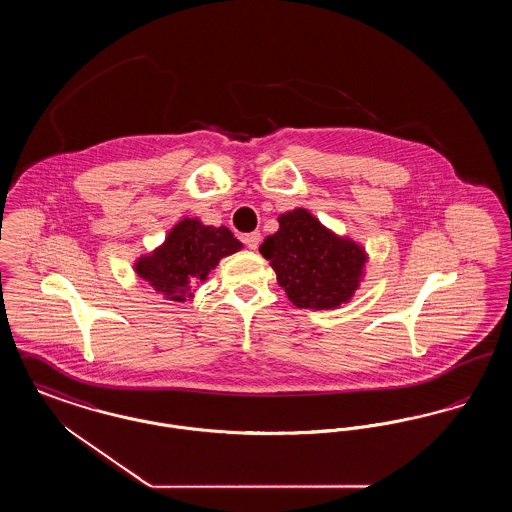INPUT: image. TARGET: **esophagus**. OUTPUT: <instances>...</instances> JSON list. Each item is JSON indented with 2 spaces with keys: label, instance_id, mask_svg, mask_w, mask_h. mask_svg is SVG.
<instances>
[{
  "label": "esophagus",
  "instance_id": "1",
  "mask_svg": "<svg viewBox=\"0 0 512 512\" xmlns=\"http://www.w3.org/2000/svg\"><path fill=\"white\" fill-rule=\"evenodd\" d=\"M244 242L249 249H257L259 244H261V234H259V232H251V234L245 236Z\"/></svg>",
  "mask_w": 512,
  "mask_h": 512
}]
</instances>
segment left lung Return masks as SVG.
Instances as JSON below:
<instances>
[{
  "label": "left lung",
  "instance_id": "obj_1",
  "mask_svg": "<svg viewBox=\"0 0 512 512\" xmlns=\"http://www.w3.org/2000/svg\"><path fill=\"white\" fill-rule=\"evenodd\" d=\"M278 224L259 251L293 305L328 311L349 303L365 278V247L338 236L301 207L280 215Z\"/></svg>",
  "mask_w": 512,
  "mask_h": 512
}]
</instances>
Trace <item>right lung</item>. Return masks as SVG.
I'll return each mask as SVG.
<instances>
[{
  "label": "right lung",
  "mask_w": 512,
  "mask_h": 512,
  "mask_svg": "<svg viewBox=\"0 0 512 512\" xmlns=\"http://www.w3.org/2000/svg\"><path fill=\"white\" fill-rule=\"evenodd\" d=\"M242 247L226 226L186 217L172 226L163 244L134 263V270L165 299L182 303L194 297L195 284H203L222 257Z\"/></svg>",
  "instance_id": "1"
}]
</instances>
